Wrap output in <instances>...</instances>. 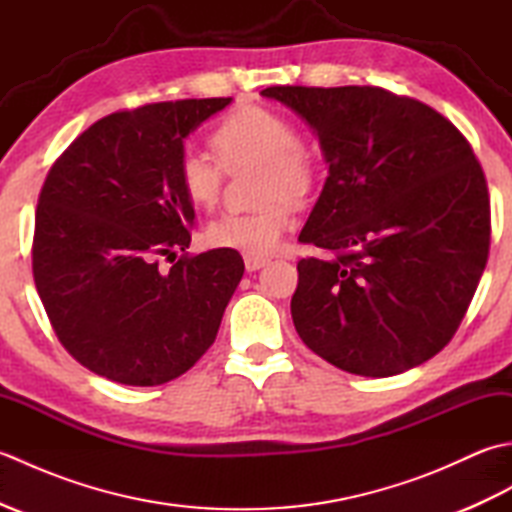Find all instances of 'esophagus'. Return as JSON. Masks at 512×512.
Wrapping results in <instances>:
<instances>
[{"label":"esophagus","instance_id":"obj_1","mask_svg":"<svg viewBox=\"0 0 512 512\" xmlns=\"http://www.w3.org/2000/svg\"><path fill=\"white\" fill-rule=\"evenodd\" d=\"M268 264L266 257H255V255H244V266L246 270H259Z\"/></svg>","mask_w":512,"mask_h":512}]
</instances>
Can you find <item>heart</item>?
<instances>
[{
  "mask_svg": "<svg viewBox=\"0 0 512 512\" xmlns=\"http://www.w3.org/2000/svg\"><path fill=\"white\" fill-rule=\"evenodd\" d=\"M209 143L217 160L198 149L178 156L176 180L184 198L198 209H211L220 200L224 171L259 165L264 169L259 198L268 204L255 213L220 215L206 226V242L244 255H273L292 228L290 202L306 200L317 184V154L286 114L262 105H242L226 114Z\"/></svg>",
  "mask_w": 512,
  "mask_h": 512,
  "instance_id": "b5f03b06",
  "label": "heart"
}]
</instances>
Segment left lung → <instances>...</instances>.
<instances>
[{"label":"left lung","instance_id":"1","mask_svg":"<svg viewBox=\"0 0 512 512\" xmlns=\"http://www.w3.org/2000/svg\"><path fill=\"white\" fill-rule=\"evenodd\" d=\"M317 132L330 176L299 235L290 301L314 354L385 378L458 332L491 248V200L473 147L449 118L374 85H273Z\"/></svg>","mask_w":512,"mask_h":512}]
</instances>
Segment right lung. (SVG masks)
I'll return each instance as SVG.
<instances>
[{
    "label": "right lung",
    "instance_id": "right-lung-1",
    "mask_svg": "<svg viewBox=\"0 0 512 512\" xmlns=\"http://www.w3.org/2000/svg\"><path fill=\"white\" fill-rule=\"evenodd\" d=\"M228 103L184 99L114 112L50 167L32 277L57 339L90 372L154 387L189 372L213 345L244 262L233 248L187 253L195 211L176 162L182 140Z\"/></svg>",
    "mask_w": 512,
    "mask_h": 512
}]
</instances>
